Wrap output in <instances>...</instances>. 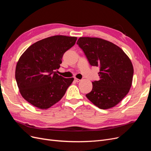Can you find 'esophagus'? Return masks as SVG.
Instances as JSON below:
<instances>
[{
  "instance_id": "34e87169",
  "label": "esophagus",
  "mask_w": 151,
  "mask_h": 151,
  "mask_svg": "<svg viewBox=\"0 0 151 151\" xmlns=\"http://www.w3.org/2000/svg\"><path fill=\"white\" fill-rule=\"evenodd\" d=\"M75 82L78 83V82H79V81H80V80H79V79H78V78H75Z\"/></svg>"
}]
</instances>
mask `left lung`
Wrapping results in <instances>:
<instances>
[{"instance_id": "obj_1", "label": "left lung", "mask_w": 151, "mask_h": 151, "mask_svg": "<svg viewBox=\"0 0 151 151\" xmlns=\"http://www.w3.org/2000/svg\"><path fill=\"white\" fill-rule=\"evenodd\" d=\"M76 44L90 65L100 68V80L92 82V90L86 96L100 109L113 107L132 85L134 69L129 58L119 46L100 38L81 37Z\"/></svg>"}]
</instances>
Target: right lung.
Returning <instances> with one entry per match:
<instances>
[{
    "label": "right lung",
    "instance_id": "right-lung-1",
    "mask_svg": "<svg viewBox=\"0 0 151 151\" xmlns=\"http://www.w3.org/2000/svg\"><path fill=\"white\" fill-rule=\"evenodd\" d=\"M76 37L54 36L34 43L17 63L16 80L23 98L40 109L59 101L72 83L56 73L64 53L75 45Z\"/></svg>",
    "mask_w": 151,
    "mask_h": 151
}]
</instances>
